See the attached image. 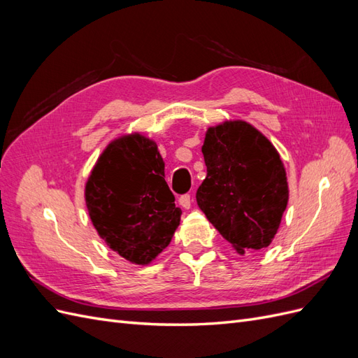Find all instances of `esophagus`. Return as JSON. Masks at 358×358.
Instances as JSON below:
<instances>
[{
  "mask_svg": "<svg viewBox=\"0 0 358 358\" xmlns=\"http://www.w3.org/2000/svg\"><path fill=\"white\" fill-rule=\"evenodd\" d=\"M191 203H192V199H191L189 194H185V196H182L179 199V204L182 206L183 209H189L191 208Z\"/></svg>",
  "mask_w": 358,
  "mask_h": 358,
  "instance_id": "obj_1",
  "label": "esophagus"
}]
</instances>
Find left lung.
<instances>
[{
  "label": "left lung",
  "mask_w": 358,
  "mask_h": 358,
  "mask_svg": "<svg viewBox=\"0 0 358 358\" xmlns=\"http://www.w3.org/2000/svg\"><path fill=\"white\" fill-rule=\"evenodd\" d=\"M208 175L197 189L206 218L239 255L273 242L287 209V171L272 142L242 119L209 127L201 146Z\"/></svg>",
  "instance_id": "obj_1"
}]
</instances>
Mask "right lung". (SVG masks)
<instances>
[{
    "mask_svg": "<svg viewBox=\"0 0 358 358\" xmlns=\"http://www.w3.org/2000/svg\"><path fill=\"white\" fill-rule=\"evenodd\" d=\"M157 142L133 131L104 148L85 183V203L99 236L113 252L148 266L180 224Z\"/></svg>",
    "mask_w": 358,
    "mask_h": 358,
    "instance_id": "right-lung-1",
    "label": "right lung"
}]
</instances>
